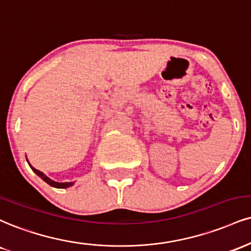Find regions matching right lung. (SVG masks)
<instances>
[{
  "label": "right lung",
  "instance_id": "1",
  "mask_svg": "<svg viewBox=\"0 0 251 251\" xmlns=\"http://www.w3.org/2000/svg\"><path fill=\"white\" fill-rule=\"evenodd\" d=\"M26 161H28V160H26ZM28 164H29V161H28ZM29 166H30V167H31V170L34 171L35 173L37 174L39 177H41L42 180L45 181V182H47L48 185H50L51 187H55V188H69V187H71L75 183V182H57V181H53V180H51L50 177H48L47 175L43 173V172L36 170V168L32 167V166L30 165V164H29Z\"/></svg>",
  "mask_w": 251,
  "mask_h": 251
}]
</instances>
